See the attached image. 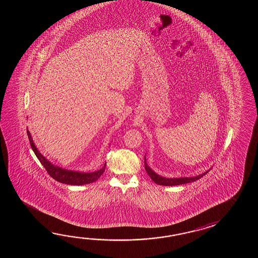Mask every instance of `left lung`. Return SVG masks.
Listing matches in <instances>:
<instances>
[{
    "mask_svg": "<svg viewBox=\"0 0 258 258\" xmlns=\"http://www.w3.org/2000/svg\"><path fill=\"white\" fill-rule=\"evenodd\" d=\"M145 169L148 173V176L151 178V180L159 184V185H164V186H173V185H180V184H184V183H189L192 181H197L198 179L202 178L204 175H206L209 170L205 171L202 174L199 175L194 176V177H180V178H166L162 176L157 174L152 169H150V167L147 163V159L145 157Z\"/></svg>",
    "mask_w": 258,
    "mask_h": 258,
    "instance_id": "obj_1",
    "label": "left lung"
}]
</instances>
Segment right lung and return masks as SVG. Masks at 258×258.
I'll return each instance as SVG.
<instances>
[{
  "instance_id": "right-lung-1",
  "label": "right lung",
  "mask_w": 258,
  "mask_h": 258,
  "mask_svg": "<svg viewBox=\"0 0 258 258\" xmlns=\"http://www.w3.org/2000/svg\"><path fill=\"white\" fill-rule=\"evenodd\" d=\"M28 138H29L30 147L32 148L35 155L37 156V158L39 159L40 163L43 165L45 170H47V172L49 173V176L52 177L54 180L59 181V182L70 184V185L88 184V183H91V182L97 181L104 172L106 164L100 170H96L93 172H82V171L66 170V169L60 168L59 166L52 164L38 150V148L36 147L35 143L33 142V139H32L31 135H30L28 130Z\"/></svg>"
}]
</instances>
